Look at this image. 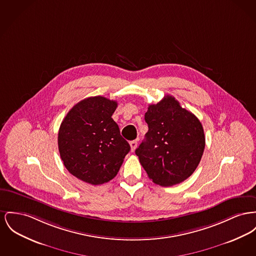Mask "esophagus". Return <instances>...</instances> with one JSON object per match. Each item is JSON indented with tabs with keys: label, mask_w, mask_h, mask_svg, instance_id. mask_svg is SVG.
<instances>
[{
	"label": "esophagus",
	"mask_w": 256,
	"mask_h": 256,
	"mask_svg": "<svg viewBox=\"0 0 256 256\" xmlns=\"http://www.w3.org/2000/svg\"><path fill=\"white\" fill-rule=\"evenodd\" d=\"M130 149H132V152H134V150H136V147H137V141H136V140L130 141Z\"/></svg>",
	"instance_id": "obj_1"
}]
</instances>
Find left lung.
Returning a JSON list of instances; mask_svg holds the SVG:
<instances>
[{
	"instance_id": "8db88e82",
	"label": "left lung",
	"mask_w": 256,
	"mask_h": 256,
	"mask_svg": "<svg viewBox=\"0 0 256 256\" xmlns=\"http://www.w3.org/2000/svg\"><path fill=\"white\" fill-rule=\"evenodd\" d=\"M145 120L149 130L136 154L148 177L162 186L186 180L196 171L205 149L200 120L168 94L149 106Z\"/></svg>"
}]
</instances>
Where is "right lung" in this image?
<instances>
[{"label": "right lung", "instance_id": "1", "mask_svg": "<svg viewBox=\"0 0 256 256\" xmlns=\"http://www.w3.org/2000/svg\"><path fill=\"white\" fill-rule=\"evenodd\" d=\"M117 102L87 98L74 106L60 124L58 146L64 166L79 180L102 184L120 170L130 146L111 117Z\"/></svg>", "mask_w": 256, "mask_h": 256}]
</instances>
